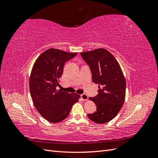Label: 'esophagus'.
<instances>
[{
	"label": "esophagus",
	"mask_w": 158,
	"mask_h": 158,
	"mask_svg": "<svg viewBox=\"0 0 158 158\" xmlns=\"http://www.w3.org/2000/svg\"><path fill=\"white\" fill-rule=\"evenodd\" d=\"M81 99H82L83 101H87L88 100V95L85 94H81Z\"/></svg>",
	"instance_id": "34e87169"
}]
</instances>
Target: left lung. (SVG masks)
Wrapping results in <instances>:
<instances>
[{
	"instance_id": "obj_1",
	"label": "left lung",
	"mask_w": 158,
	"mask_h": 158,
	"mask_svg": "<svg viewBox=\"0 0 158 158\" xmlns=\"http://www.w3.org/2000/svg\"><path fill=\"white\" fill-rule=\"evenodd\" d=\"M90 68L92 82L98 85V94L89 98L96 105V111L88 114L90 120L104 124L114 118L125 102L126 80L118 61L105 49L81 52Z\"/></svg>"
}]
</instances>
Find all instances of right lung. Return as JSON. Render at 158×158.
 <instances>
[{"label":"right lung","mask_w":158,"mask_h":158,"mask_svg":"<svg viewBox=\"0 0 158 158\" xmlns=\"http://www.w3.org/2000/svg\"><path fill=\"white\" fill-rule=\"evenodd\" d=\"M77 52H68L50 48L36 59L31 72L30 91L33 105L49 122L56 123L69 116L72 107L80 95L57 90L64 64Z\"/></svg>","instance_id":"1"}]
</instances>
